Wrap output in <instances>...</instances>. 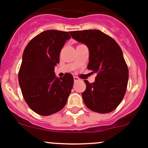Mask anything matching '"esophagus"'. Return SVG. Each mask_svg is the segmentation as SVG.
<instances>
[{
  "mask_svg": "<svg viewBox=\"0 0 148 148\" xmlns=\"http://www.w3.org/2000/svg\"><path fill=\"white\" fill-rule=\"evenodd\" d=\"M74 82L79 81V78H78L77 77H74Z\"/></svg>",
  "mask_w": 148,
  "mask_h": 148,
  "instance_id": "esophagus-1",
  "label": "esophagus"
}]
</instances>
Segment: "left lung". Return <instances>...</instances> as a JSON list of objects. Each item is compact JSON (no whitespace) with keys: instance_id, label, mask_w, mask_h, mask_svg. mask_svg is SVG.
<instances>
[{"instance_id":"left-lung-1","label":"left lung","mask_w":148,"mask_h":148,"mask_svg":"<svg viewBox=\"0 0 148 148\" xmlns=\"http://www.w3.org/2000/svg\"><path fill=\"white\" fill-rule=\"evenodd\" d=\"M74 39L85 44L89 51L87 69L96 73L95 82L86 85L82 93L85 105L98 113H109L120 104L129 77L127 66L120 46L99 30L71 31Z\"/></svg>"}]
</instances>
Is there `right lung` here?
I'll list each match as a JSON object with an SVG mask.
<instances>
[{
	"instance_id": "obj_1",
	"label": "right lung",
	"mask_w": 148,
	"mask_h": 148,
	"mask_svg": "<svg viewBox=\"0 0 148 148\" xmlns=\"http://www.w3.org/2000/svg\"><path fill=\"white\" fill-rule=\"evenodd\" d=\"M70 38L66 31L48 30L31 39L24 49L19 85L28 107L40 115L60 111L71 93L72 75L66 74L57 78L54 72L61 50Z\"/></svg>"
}]
</instances>
